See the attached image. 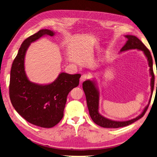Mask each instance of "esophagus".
Wrapping results in <instances>:
<instances>
[{"mask_svg": "<svg viewBox=\"0 0 157 157\" xmlns=\"http://www.w3.org/2000/svg\"><path fill=\"white\" fill-rule=\"evenodd\" d=\"M89 78V76L87 74H83L81 76V78H80V81L81 82H83V81H85V80H86L87 79Z\"/></svg>", "mask_w": 157, "mask_h": 157, "instance_id": "esophagus-1", "label": "esophagus"}]
</instances>
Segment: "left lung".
I'll list each match as a JSON object with an SVG mask.
<instances>
[{"mask_svg":"<svg viewBox=\"0 0 157 157\" xmlns=\"http://www.w3.org/2000/svg\"><path fill=\"white\" fill-rule=\"evenodd\" d=\"M124 36L128 39V40L126 41V43L125 44V45L122 47L121 49L120 50V52H124L128 50H132V49H137L139 51H142L143 52H144V55L147 58L148 65L149 68H150V69H149V73H150V76H151V96L147 105L144 108L142 113L139 115H138L137 117L132 119L131 120L124 121H113V120L109 119L103 117V115H101L99 112L100 93L96 83V81H94V79L86 80L83 83V89L85 94L86 103H87L88 111H89V114L90 115L91 119L95 123L103 128H118L121 127H124V126H126L128 125L131 124L133 123V122H135V121L140 119L141 117L144 116V115L145 114L147 110L149 105L150 103L152 94L153 92L155 76H154L153 70V59H152V56L151 55L150 52H149V51L147 49V47L144 45V44L135 36L125 35Z\"/></svg>","mask_w":157,"mask_h":157,"instance_id":"left-lung-1","label":"left lung"}]
</instances>
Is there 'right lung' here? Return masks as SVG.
Here are the masks:
<instances>
[{
    "label": "right lung",
    "instance_id": "1",
    "mask_svg": "<svg viewBox=\"0 0 157 157\" xmlns=\"http://www.w3.org/2000/svg\"><path fill=\"white\" fill-rule=\"evenodd\" d=\"M53 31L44 29L26 38L13 61L10 81V97L18 114L31 124L42 128H52L63 117L67 97L79 85L81 75L60 73L49 84L31 82L25 71L27 50L32 42L45 35L52 36Z\"/></svg>",
    "mask_w": 157,
    "mask_h": 157
}]
</instances>
